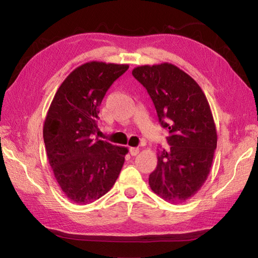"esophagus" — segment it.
<instances>
[{
	"label": "esophagus",
	"mask_w": 258,
	"mask_h": 258,
	"mask_svg": "<svg viewBox=\"0 0 258 258\" xmlns=\"http://www.w3.org/2000/svg\"><path fill=\"white\" fill-rule=\"evenodd\" d=\"M129 151H130V154L131 156H137V154L139 153V151H140V149L139 148H135V147H131L130 149H129Z\"/></svg>",
	"instance_id": "obj_1"
}]
</instances>
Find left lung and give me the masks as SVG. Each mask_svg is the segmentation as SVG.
Returning a JSON list of instances; mask_svg holds the SVG:
<instances>
[{"mask_svg":"<svg viewBox=\"0 0 258 258\" xmlns=\"http://www.w3.org/2000/svg\"><path fill=\"white\" fill-rule=\"evenodd\" d=\"M133 75L151 97L160 123L169 129L170 149L158 152L149 184L164 201L185 202L207 181L216 149L207 97L192 77L169 62L136 67Z\"/></svg>","mask_w":258,"mask_h":258,"instance_id":"left-lung-1","label":"left lung"}]
</instances>
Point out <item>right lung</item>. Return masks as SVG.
<instances>
[{
    "mask_svg": "<svg viewBox=\"0 0 258 258\" xmlns=\"http://www.w3.org/2000/svg\"><path fill=\"white\" fill-rule=\"evenodd\" d=\"M128 65L89 61L77 67L56 91L44 122L49 164L72 202L89 204L110 190L128 149L94 139L99 106Z\"/></svg>",
    "mask_w": 258,
    "mask_h": 258,
    "instance_id": "add662e5",
    "label": "right lung"
}]
</instances>
